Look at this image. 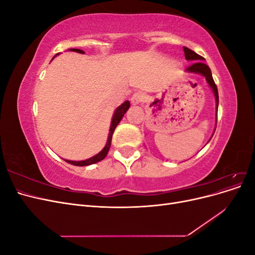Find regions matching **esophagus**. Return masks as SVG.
Returning <instances> with one entry per match:
<instances>
[{
	"instance_id": "1",
	"label": "esophagus",
	"mask_w": 255,
	"mask_h": 255,
	"mask_svg": "<svg viewBox=\"0 0 255 255\" xmlns=\"http://www.w3.org/2000/svg\"><path fill=\"white\" fill-rule=\"evenodd\" d=\"M143 94H141V92H135V94L132 96V98H130V103H132L133 105H137L139 104L143 101Z\"/></svg>"
}]
</instances>
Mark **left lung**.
Returning <instances> with one entry per match:
<instances>
[{"label":"left lung","mask_w":255,"mask_h":255,"mask_svg":"<svg viewBox=\"0 0 255 255\" xmlns=\"http://www.w3.org/2000/svg\"><path fill=\"white\" fill-rule=\"evenodd\" d=\"M183 50L185 53V58L192 63L188 68H186V70L185 71L188 73H196V74H200V75L204 76L207 84H208V86L212 88V90L214 92L215 100H216V113H218V104H219L218 89L213 80V75H212V71H211L210 67H208L204 63L205 59L202 56H200L199 54H197L196 52H194L186 47H184Z\"/></svg>","instance_id":"8db88e82"}]
</instances>
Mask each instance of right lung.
<instances>
[{"label": "right lung", "mask_w": 255, "mask_h": 255, "mask_svg": "<svg viewBox=\"0 0 255 255\" xmlns=\"http://www.w3.org/2000/svg\"><path fill=\"white\" fill-rule=\"evenodd\" d=\"M71 51L73 52H78V53H81V54H84L85 52L83 50H80V49H70ZM57 55V54H56ZM55 55V56H56ZM54 56V57H55ZM53 57V58H54ZM129 109V102L128 101H126L123 104H121L120 106H118L117 109H116L115 113H114V116H113V119H112V122H111V128H110V133H109V137H107V141H106V144L104 148L100 151L98 154H96L95 156H92L88 159H85V160H69V159H65L67 163L71 164V165H74V166H89V165H92V164H96L98 163V161H101L102 159H104L107 155V153H109L110 151V148H111V144H112V137H113V134H114V130L115 128H117V126L119 125V122L121 121V119L123 118V116H125V114L128 112V110Z\"/></svg>", "instance_id": "obj_1"}]
</instances>
